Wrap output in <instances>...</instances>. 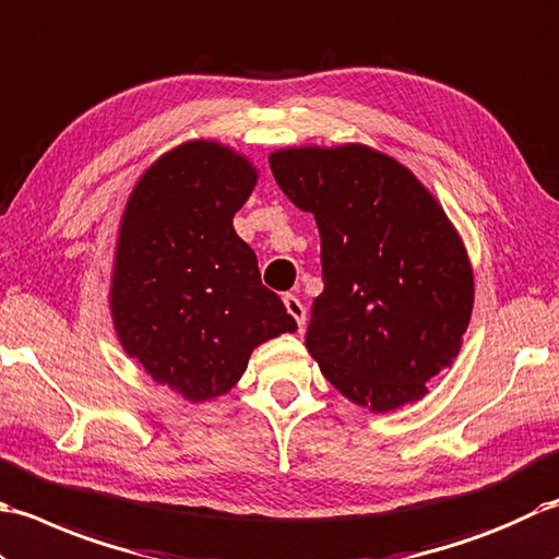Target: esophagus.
I'll list each match as a JSON object with an SVG mask.
<instances>
[{
	"mask_svg": "<svg viewBox=\"0 0 559 559\" xmlns=\"http://www.w3.org/2000/svg\"><path fill=\"white\" fill-rule=\"evenodd\" d=\"M282 301H284V309H287V313L296 321V325L304 328V323H306V306L299 299H296L294 294H284Z\"/></svg>",
	"mask_w": 559,
	"mask_h": 559,
	"instance_id": "1",
	"label": "esophagus"
}]
</instances>
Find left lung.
Returning <instances> with one entry per match:
<instances>
[{
    "instance_id": "1",
    "label": "left lung",
    "mask_w": 559,
    "mask_h": 559,
    "mask_svg": "<svg viewBox=\"0 0 559 559\" xmlns=\"http://www.w3.org/2000/svg\"><path fill=\"white\" fill-rule=\"evenodd\" d=\"M277 186L316 216L323 294L306 349L352 403L389 413L419 401L459 355L473 270L431 192L364 144L270 154Z\"/></svg>"
}]
</instances>
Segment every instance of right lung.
Segmentation results:
<instances>
[{
  "label": "right lung",
  "mask_w": 559,
  "mask_h": 559,
  "mask_svg": "<svg viewBox=\"0 0 559 559\" xmlns=\"http://www.w3.org/2000/svg\"><path fill=\"white\" fill-rule=\"evenodd\" d=\"M255 180L229 146L186 142L144 170L120 222L110 284L120 345L192 403L229 391L250 352L296 330L234 231Z\"/></svg>",
  "instance_id": "obj_1"
}]
</instances>
